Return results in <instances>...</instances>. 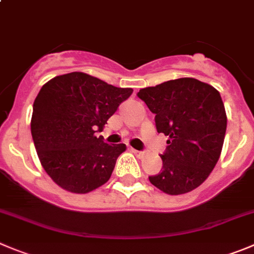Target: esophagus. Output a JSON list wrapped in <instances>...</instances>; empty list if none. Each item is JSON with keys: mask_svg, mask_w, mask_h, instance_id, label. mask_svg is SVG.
I'll list each match as a JSON object with an SVG mask.
<instances>
[{"mask_svg": "<svg viewBox=\"0 0 254 254\" xmlns=\"http://www.w3.org/2000/svg\"><path fill=\"white\" fill-rule=\"evenodd\" d=\"M130 150H131L135 155L138 156V158H143L144 156V151H139V150H136V149H132V148L130 149Z\"/></svg>", "mask_w": 254, "mask_h": 254, "instance_id": "obj_1", "label": "esophagus"}]
</instances>
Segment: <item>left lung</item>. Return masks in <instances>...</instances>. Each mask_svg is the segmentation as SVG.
<instances>
[{
  "label": "left lung",
  "instance_id": "1",
  "mask_svg": "<svg viewBox=\"0 0 254 254\" xmlns=\"http://www.w3.org/2000/svg\"><path fill=\"white\" fill-rule=\"evenodd\" d=\"M138 96L155 114L158 132L168 136L162 172L149 181L170 195L194 190L209 177L223 148L227 114L219 91L181 77L144 87Z\"/></svg>",
  "mask_w": 254,
  "mask_h": 254
}]
</instances>
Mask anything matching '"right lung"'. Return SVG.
<instances>
[{
	"label": "right lung",
	"instance_id": "obj_1",
	"mask_svg": "<svg viewBox=\"0 0 254 254\" xmlns=\"http://www.w3.org/2000/svg\"><path fill=\"white\" fill-rule=\"evenodd\" d=\"M132 94L85 72L47 81L35 99L31 134L42 168L65 190L85 194L110 179L125 144L104 143L106 122Z\"/></svg>",
	"mask_w": 254,
	"mask_h": 254
}]
</instances>
